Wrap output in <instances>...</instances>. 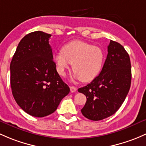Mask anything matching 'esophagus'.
<instances>
[{
	"mask_svg": "<svg viewBox=\"0 0 146 146\" xmlns=\"http://www.w3.org/2000/svg\"><path fill=\"white\" fill-rule=\"evenodd\" d=\"M70 91H71L72 93L75 92L76 91V87L75 86H70Z\"/></svg>",
	"mask_w": 146,
	"mask_h": 146,
	"instance_id": "obj_1",
	"label": "esophagus"
}]
</instances>
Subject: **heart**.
Segmentation results:
<instances>
[{
	"mask_svg": "<svg viewBox=\"0 0 146 146\" xmlns=\"http://www.w3.org/2000/svg\"><path fill=\"white\" fill-rule=\"evenodd\" d=\"M106 60L105 51L100 47L82 40H73L54 55L58 73L62 76L72 64L74 77L82 82H89L98 76Z\"/></svg>",
	"mask_w": 146,
	"mask_h": 146,
	"instance_id": "b5f03b06",
	"label": "heart"
}]
</instances>
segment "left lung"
I'll return each instance as SVG.
<instances>
[{
	"label": "left lung",
	"instance_id": "obj_1",
	"mask_svg": "<svg viewBox=\"0 0 146 146\" xmlns=\"http://www.w3.org/2000/svg\"><path fill=\"white\" fill-rule=\"evenodd\" d=\"M108 55L100 74L78 91L86 97L82 113L88 119L98 121L114 115L124 103L131 81L128 52L117 42L110 40Z\"/></svg>",
	"mask_w": 146,
	"mask_h": 146
}]
</instances>
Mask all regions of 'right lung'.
Returning a JSON list of instances; mask_svg holds the SVG:
<instances>
[{"instance_id":"obj_1","label":"right lung","mask_w":146,"mask_h":146,"mask_svg":"<svg viewBox=\"0 0 146 146\" xmlns=\"http://www.w3.org/2000/svg\"><path fill=\"white\" fill-rule=\"evenodd\" d=\"M50 36L40 31L28 34L19 43L10 62L13 97L25 112L36 117L53 113L70 91L52 60Z\"/></svg>"}]
</instances>
